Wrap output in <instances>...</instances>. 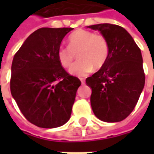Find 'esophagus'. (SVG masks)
<instances>
[{
	"instance_id": "1",
	"label": "esophagus",
	"mask_w": 154,
	"mask_h": 154,
	"mask_svg": "<svg viewBox=\"0 0 154 154\" xmlns=\"http://www.w3.org/2000/svg\"><path fill=\"white\" fill-rule=\"evenodd\" d=\"M80 81H81V84H82V85H85V83H86L85 80H83V79H80Z\"/></svg>"
}]
</instances>
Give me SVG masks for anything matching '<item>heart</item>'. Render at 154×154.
Returning a JSON list of instances; mask_svg holds the SVG:
<instances>
[{"label":"heart","mask_w":154,"mask_h":154,"mask_svg":"<svg viewBox=\"0 0 154 154\" xmlns=\"http://www.w3.org/2000/svg\"><path fill=\"white\" fill-rule=\"evenodd\" d=\"M78 53L80 61L75 62L69 72L75 76H86L94 67L101 68L109 56V45L102 35L86 31L77 30L68 38V46H60L57 50V59L64 68L71 66L74 53Z\"/></svg>","instance_id":"b5f03b06"}]
</instances>
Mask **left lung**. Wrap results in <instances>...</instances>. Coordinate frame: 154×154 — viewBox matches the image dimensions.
I'll use <instances>...</instances> for the list:
<instances>
[{"label": "left lung", "instance_id": "1", "mask_svg": "<svg viewBox=\"0 0 154 154\" xmlns=\"http://www.w3.org/2000/svg\"><path fill=\"white\" fill-rule=\"evenodd\" d=\"M87 27L100 32L109 45L106 62L86 80L92 89V111L101 121L121 122L133 111L144 88L141 52L122 26L98 24Z\"/></svg>", "mask_w": 154, "mask_h": 154}]
</instances>
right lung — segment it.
Segmentation results:
<instances>
[{
	"mask_svg": "<svg viewBox=\"0 0 154 154\" xmlns=\"http://www.w3.org/2000/svg\"><path fill=\"white\" fill-rule=\"evenodd\" d=\"M73 28H40L15 54L11 94L30 122L44 128L69 120L80 80L65 71L57 59L62 39Z\"/></svg>",
	"mask_w": 154,
	"mask_h": 154,
	"instance_id": "add662e5",
	"label": "right lung"
}]
</instances>
